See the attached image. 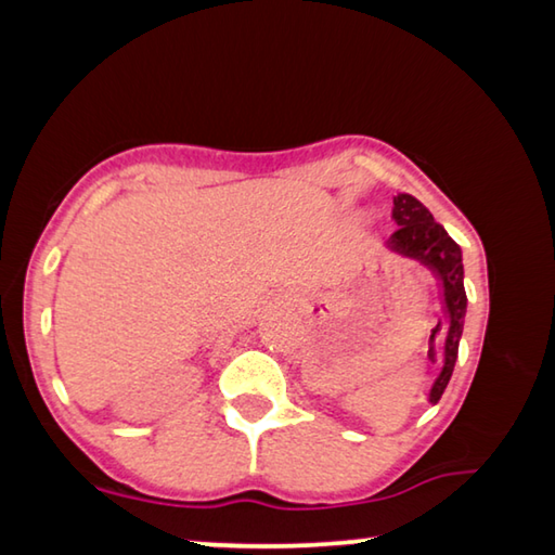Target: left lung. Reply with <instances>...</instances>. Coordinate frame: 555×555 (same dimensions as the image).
I'll return each instance as SVG.
<instances>
[{"mask_svg":"<svg viewBox=\"0 0 555 555\" xmlns=\"http://www.w3.org/2000/svg\"><path fill=\"white\" fill-rule=\"evenodd\" d=\"M393 220L399 230L387 240V249L393 255L416 259L430 269V274L438 279L440 304H443V323H438L434 331L440 333V370L428 389V401L438 403L453 377L457 345L463 337L467 296H465V269H463V249L450 237L443 224L434 220V215L421 201L409 193L393 195Z\"/></svg>","mask_w":555,"mask_h":555,"instance_id":"8db88e82","label":"left lung"}]
</instances>
